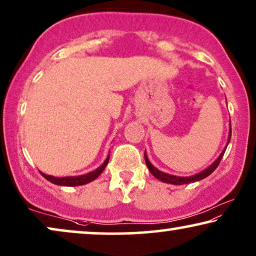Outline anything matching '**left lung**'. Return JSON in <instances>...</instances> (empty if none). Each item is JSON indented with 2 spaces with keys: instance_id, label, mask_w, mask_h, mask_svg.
Wrapping results in <instances>:
<instances>
[{
  "instance_id": "obj_1",
  "label": "left lung",
  "mask_w": 256,
  "mask_h": 256,
  "mask_svg": "<svg viewBox=\"0 0 256 256\" xmlns=\"http://www.w3.org/2000/svg\"><path fill=\"white\" fill-rule=\"evenodd\" d=\"M230 135H232V129H230V138H228V142H227V144L230 143ZM226 150H224V152L220 154V156L218 157V160H216L214 163L212 164L211 166H208V169L202 171V172H199L197 174H194V176H190V177H177V176H172V174H166V172H162V171L157 170L155 166H152V163L149 162L148 157H146V154L144 152V158H146V166H148V169L150 172H152L154 176H155L157 180L164 182V183H169V184H174V185H182V184H188V183H194V182H197V180H204L208 176H210L213 171H214L216 168H218L220 160H222L224 154H225Z\"/></svg>"
}]
</instances>
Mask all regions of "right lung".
Listing matches in <instances>:
<instances>
[{"label": "right lung", "instance_id": "right-lung-1", "mask_svg": "<svg viewBox=\"0 0 256 256\" xmlns=\"http://www.w3.org/2000/svg\"><path fill=\"white\" fill-rule=\"evenodd\" d=\"M108 160H110V155H108V157L106 158V160L104 162L102 166L98 168L96 170L92 171V172L82 174V176L58 178V177L48 176V174H42V172L40 174H42V176L45 178V180H48V182H51V183H54L56 185H62V186H76V185L87 184V183H90V182L96 180V178L99 176V174L104 170V168H106V166L108 164Z\"/></svg>", "mask_w": 256, "mask_h": 256}]
</instances>
